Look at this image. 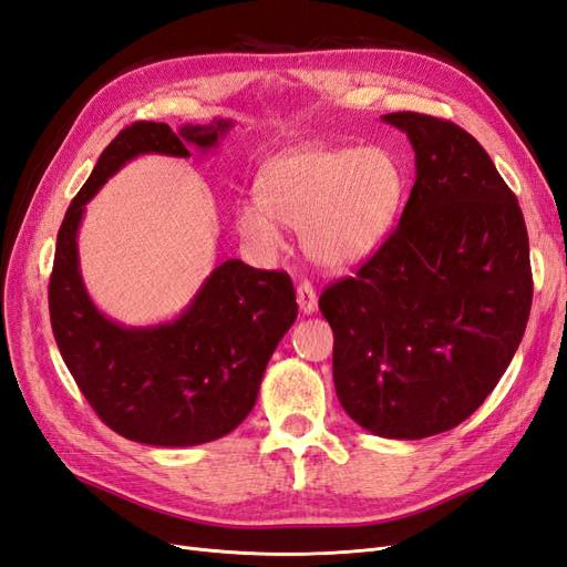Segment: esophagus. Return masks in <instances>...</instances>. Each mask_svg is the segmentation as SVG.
Masks as SVG:
<instances>
[{"label":"esophagus","instance_id":"esophagus-1","mask_svg":"<svg viewBox=\"0 0 567 567\" xmlns=\"http://www.w3.org/2000/svg\"><path fill=\"white\" fill-rule=\"evenodd\" d=\"M296 296H298V307L302 315H312L317 310V290L312 288L310 281H302L296 290Z\"/></svg>","mask_w":567,"mask_h":567}]
</instances>
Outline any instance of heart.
<instances>
[{
	"mask_svg": "<svg viewBox=\"0 0 567 567\" xmlns=\"http://www.w3.org/2000/svg\"><path fill=\"white\" fill-rule=\"evenodd\" d=\"M260 203L238 208V229L260 252L281 248V229H300V244L321 267L346 269L383 246L400 217L406 175L381 146H307L265 165Z\"/></svg>",
	"mask_w": 567,
	"mask_h": 567,
	"instance_id": "1",
	"label": "heart"
}]
</instances>
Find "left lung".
I'll use <instances>...</instances> for the list:
<instances>
[{"label": "left lung", "mask_w": 567, "mask_h": 567, "mask_svg": "<svg viewBox=\"0 0 567 567\" xmlns=\"http://www.w3.org/2000/svg\"><path fill=\"white\" fill-rule=\"evenodd\" d=\"M416 153L400 225L357 277L323 290L333 383L369 433L421 440L485 402L516 354L532 307L518 198L475 136L450 120L388 113Z\"/></svg>", "instance_id": "obj_1"}]
</instances>
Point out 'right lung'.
<instances>
[{
	"label": "right lung",
	"instance_id": "add662e5",
	"mask_svg": "<svg viewBox=\"0 0 567 567\" xmlns=\"http://www.w3.org/2000/svg\"><path fill=\"white\" fill-rule=\"evenodd\" d=\"M231 120L210 125H127L104 148L56 236L49 317L68 371L111 431L153 447H192L225 437L255 406L271 352L298 317L286 271L225 260L175 319L127 329L101 315L80 277L78 229L84 205L142 153L188 158L208 151Z\"/></svg>",
	"mask_w": 567,
	"mask_h": 567
}]
</instances>
